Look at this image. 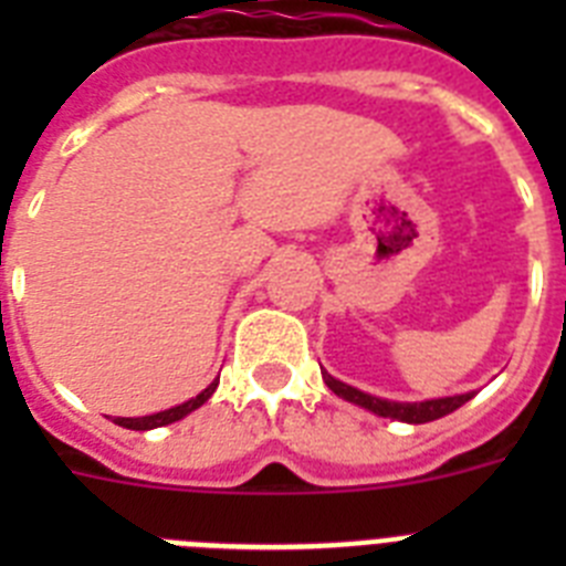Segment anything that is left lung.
<instances>
[{"instance_id":"1","label":"left lung","mask_w":566,"mask_h":566,"mask_svg":"<svg viewBox=\"0 0 566 566\" xmlns=\"http://www.w3.org/2000/svg\"><path fill=\"white\" fill-rule=\"evenodd\" d=\"M323 379L332 388L337 397L348 399L354 405H363L368 411H374L377 417H388V419H399V422H411V424H422V422H433V419H442L448 413H453L457 408H462L473 394H459V397H444V399H428V402H388V399L371 397V394H363L352 385L339 382L334 379L332 374L323 371Z\"/></svg>"}]
</instances>
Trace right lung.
<instances>
[{"instance_id": "1", "label": "right lung", "mask_w": 566, "mask_h": 566, "mask_svg": "<svg viewBox=\"0 0 566 566\" xmlns=\"http://www.w3.org/2000/svg\"><path fill=\"white\" fill-rule=\"evenodd\" d=\"M214 388H218V379H214L212 385H209L207 391H201L195 399H189V402L184 405H175V408H169V411H161V413H153V417H142V419H113L115 424H122V428H129V431H149V428H161V424H169V422H178V419H184L187 413H192L195 408H201L203 402H207L209 397L214 394Z\"/></svg>"}]
</instances>
